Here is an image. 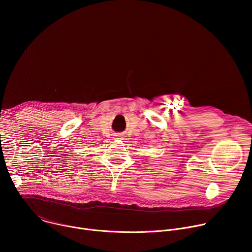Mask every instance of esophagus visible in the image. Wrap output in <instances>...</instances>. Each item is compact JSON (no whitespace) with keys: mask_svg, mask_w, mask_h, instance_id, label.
<instances>
[{"mask_svg":"<svg viewBox=\"0 0 252 252\" xmlns=\"http://www.w3.org/2000/svg\"><path fill=\"white\" fill-rule=\"evenodd\" d=\"M117 136H118V137H116V138H123V134H118Z\"/></svg>","mask_w":252,"mask_h":252,"instance_id":"34e87169","label":"esophagus"}]
</instances>
